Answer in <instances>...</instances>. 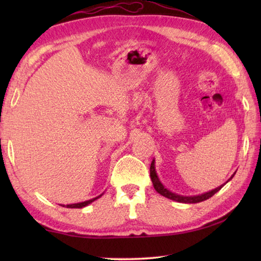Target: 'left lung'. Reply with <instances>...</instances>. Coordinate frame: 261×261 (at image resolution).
Segmentation results:
<instances>
[{
    "mask_svg": "<svg viewBox=\"0 0 261 261\" xmlns=\"http://www.w3.org/2000/svg\"><path fill=\"white\" fill-rule=\"evenodd\" d=\"M149 174H151V179H152L153 187H154V189L156 190L158 193H160L161 196L168 198V199H171V200H175V201H178V202H184V204H196V202L204 201L206 199H208V198L213 197L214 194L218 192V191H220L221 188L223 187V185H221V187L216 188L214 190H212V191H210V192H206L204 194H200V196L184 197V196H178V194H175L173 192H170L169 190H167L165 187H163L160 180H159V177H158V175H156L155 167H154V160L151 163V168H149Z\"/></svg>",
    "mask_w": 261,
    "mask_h": 261,
    "instance_id": "1",
    "label": "left lung"
}]
</instances>
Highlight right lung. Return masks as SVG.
Masks as SVG:
<instances>
[{
    "label": "right lung",
    "mask_w": 261,
    "mask_h": 261,
    "mask_svg": "<svg viewBox=\"0 0 261 261\" xmlns=\"http://www.w3.org/2000/svg\"><path fill=\"white\" fill-rule=\"evenodd\" d=\"M101 196L96 197V198H93V199L91 200H87V201H84V202H79V204H71V205H67V206H63V207H67V208H82V207H85L87 206L88 204H91V202H93L94 200L98 199V198H100Z\"/></svg>",
    "instance_id": "obj_1"
}]
</instances>
